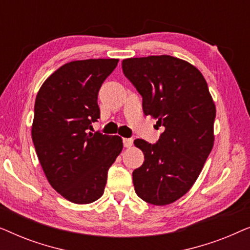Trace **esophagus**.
<instances>
[{"label":"esophagus","mask_w":250,"mask_h":250,"mask_svg":"<svg viewBox=\"0 0 250 250\" xmlns=\"http://www.w3.org/2000/svg\"><path fill=\"white\" fill-rule=\"evenodd\" d=\"M123 143H124L125 148H129L133 146V139H123Z\"/></svg>","instance_id":"esophagus-1"}]
</instances>
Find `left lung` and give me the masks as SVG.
Here are the masks:
<instances>
[{
  "instance_id": "8db88e82",
  "label": "left lung",
  "mask_w": 250,
  "mask_h": 250,
  "mask_svg": "<svg viewBox=\"0 0 250 250\" xmlns=\"http://www.w3.org/2000/svg\"><path fill=\"white\" fill-rule=\"evenodd\" d=\"M125 76L142 95L143 112L163 125L156 145L136 139L145 162L133 170L142 200L165 206L183 197L196 182L214 146L216 108L203 74L170 56L128 58Z\"/></svg>"
}]
</instances>
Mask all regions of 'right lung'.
<instances>
[{
  "label": "right lung",
  "mask_w": 250,
  "mask_h": 250,
  "mask_svg": "<svg viewBox=\"0 0 250 250\" xmlns=\"http://www.w3.org/2000/svg\"><path fill=\"white\" fill-rule=\"evenodd\" d=\"M118 59L64 63L36 95L32 139L47 181L74 204H91L104 194L108 169L123 150L118 135L87 133L100 118L98 93Z\"/></svg>",
  "instance_id": "1"
}]
</instances>
